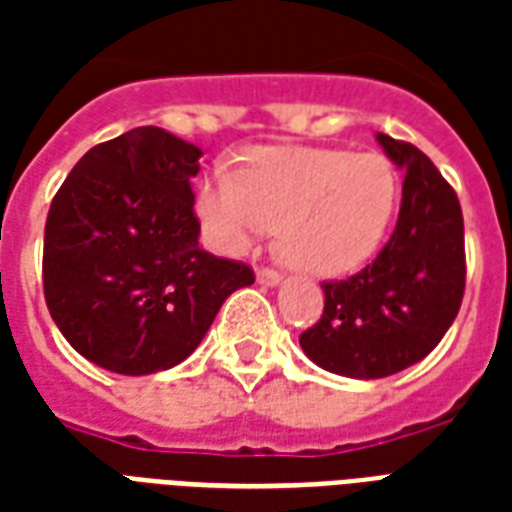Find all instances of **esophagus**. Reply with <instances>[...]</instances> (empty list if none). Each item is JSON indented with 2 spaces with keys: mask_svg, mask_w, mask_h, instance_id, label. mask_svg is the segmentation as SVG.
I'll use <instances>...</instances> for the list:
<instances>
[{
  "mask_svg": "<svg viewBox=\"0 0 512 512\" xmlns=\"http://www.w3.org/2000/svg\"><path fill=\"white\" fill-rule=\"evenodd\" d=\"M257 281H260L263 287H276L281 281V273H276L273 268H260V271H257Z\"/></svg>",
  "mask_w": 512,
  "mask_h": 512,
  "instance_id": "esophagus-1",
  "label": "esophagus"
}]
</instances>
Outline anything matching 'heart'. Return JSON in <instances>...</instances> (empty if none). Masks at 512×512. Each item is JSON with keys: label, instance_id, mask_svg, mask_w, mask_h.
<instances>
[{"label": "heart", "instance_id": "obj_1", "mask_svg": "<svg viewBox=\"0 0 512 512\" xmlns=\"http://www.w3.org/2000/svg\"><path fill=\"white\" fill-rule=\"evenodd\" d=\"M396 201L398 177L380 154L260 148L236 177H207L196 207L207 236L228 255L279 228L289 263L329 279L356 271L377 252Z\"/></svg>", "mask_w": 512, "mask_h": 512}]
</instances>
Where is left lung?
Returning a JSON list of instances; mask_svg holds the SVG:
<instances>
[{
	"label": "left lung",
	"instance_id": "obj_1",
	"mask_svg": "<svg viewBox=\"0 0 512 512\" xmlns=\"http://www.w3.org/2000/svg\"><path fill=\"white\" fill-rule=\"evenodd\" d=\"M404 170L396 231L364 271L324 281V313L300 335L313 364L377 380L417 364L457 319L465 295L460 199L420 148L377 135Z\"/></svg>",
	"mask_w": 512,
	"mask_h": 512
}]
</instances>
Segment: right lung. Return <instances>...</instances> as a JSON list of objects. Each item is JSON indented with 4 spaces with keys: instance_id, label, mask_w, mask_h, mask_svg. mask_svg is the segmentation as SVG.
<instances>
[{
    "instance_id": "obj_1",
    "label": "right lung",
    "mask_w": 512,
    "mask_h": 512,
    "mask_svg": "<svg viewBox=\"0 0 512 512\" xmlns=\"http://www.w3.org/2000/svg\"><path fill=\"white\" fill-rule=\"evenodd\" d=\"M201 151L162 127L90 148L44 225V300L71 348L116 374L188 358L252 268L199 247L191 180Z\"/></svg>"
}]
</instances>
